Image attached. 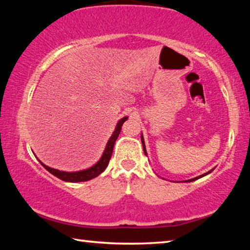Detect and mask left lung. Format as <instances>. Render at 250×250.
Masks as SVG:
<instances>
[{"mask_svg": "<svg viewBox=\"0 0 250 250\" xmlns=\"http://www.w3.org/2000/svg\"><path fill=\"white\" fill-rule=\"evenodd\" d=\"M141 142H142V146H143V151H145V154L146 155H147V153H146V143H145V139H143V135H142V133H141ZM214 170V168H213ZM213 170H210V171H208L207 173H204V174H202V175H200V176H196V177H194V179H191V180H186V182H193V181H195V180H197V179H201V177H203V176H205V175H207V174H209V173L213 171Z\"/></svg>", "mask_w": 250, "mask_h": 250, "instance_id": "8db88e82", "label": "left lung"}]
</instances>
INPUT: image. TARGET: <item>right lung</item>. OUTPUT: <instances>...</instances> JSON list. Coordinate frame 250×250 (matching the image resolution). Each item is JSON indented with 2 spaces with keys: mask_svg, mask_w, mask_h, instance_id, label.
Instances as JSON below:
<instances>
[{
  "mask_svg": "<svg viewBox=\"0 0 250 250\" xmlns=\"http://www.w3.org/2000/svg\"><path fill=\"white\" fill-rule=\"evenodd\" d=\"M128 119V117H124L121 118V119L118 121V124L115 128V131H113L111 137L109 138V140L107 142V145H105L104 147V151L103 155H101V158L99 159L98 162L94 166L88 167V168H84V170H79V171H73V172H66V171H61V170H57V168H53V167H49L44 164L43 162L40 163L43 166L46 170H47L49 173H52L53 175H55L58 179H61L62 181H65V182H69V183H77V182H86V181H89L91 179H95V177L98 176L99 174H101L104 170L105 167H108L109 164V160L111 158L112 155V151H113V146H115V143L116 140L119 137L120 134V131H121V126L124 125V122Z\"/></svg>",
  "mask_w": 250,
  "mask_h": 250,
  "instance_id": "right-lung-1",
  "label": "right lung"
}]
</instances>
